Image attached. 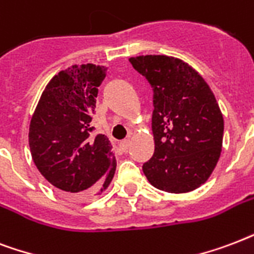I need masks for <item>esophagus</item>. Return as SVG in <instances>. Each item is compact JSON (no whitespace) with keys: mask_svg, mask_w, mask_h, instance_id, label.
Here are the masks:
<instances>
[{"mask_svg":"<svg viewBox=\"0 0 254 254\" xmlns=\"http://www.w3.org/2000/svg\"><path fill=\"white\" fill-rule=\"evenodd\" d=\"M119 148H121L122 152H127V149L129 148V140L127 139V140H122L119 141Z\"/></svg>","mask_w":254,"mask_h":254,"instance_id":"34e87169","label":"esophagus"}]
</instances>
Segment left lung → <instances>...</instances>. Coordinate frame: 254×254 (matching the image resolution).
Masks as SVG:
<instances>
[{
  "instance_id": "1",
  "label": "left lung",
  "mask_w": 254,
  "mask_h": 254,
  "mask_svg": "<svg viewBox=\"0 0 254 254\" xmlns=\"http://www.w3.org/2000/svg\"><path fill=\"white\" fill-rule=\"evenodd\" d=\"M154 91L155 152L143 164L160 190L184 193L207 182L221 154L223 114L213 92L196 70L167 56L129 58Z\"/></svg>"
}]
</instances>
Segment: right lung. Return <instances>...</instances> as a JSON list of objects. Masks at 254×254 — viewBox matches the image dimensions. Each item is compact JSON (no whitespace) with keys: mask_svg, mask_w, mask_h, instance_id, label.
I'll return each mask as SVG.
<instances>
[{"mask_svg":"<svg viewBox=\"0 0 254 254\" xmlns=\"http://www.w3.org/2000/svg\"><path fill=\"white\" fill-rule=\"evenodd\" d=\"M107 68L87 64L58 72L42 92L31 118L29 145L39 172L67 197L105 190L115 174L109 137L91 121L98 87Z\"/></svg>","mask_w":254,"mask_h":254,"instance_id":"add662e5","label":"right lung"}]
</instances>
